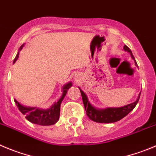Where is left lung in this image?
<instances>
[{"mask_svg":"<svg viewBox=\"0 0 156 156\" xmlns=\"http://www.w3.org/2000/svg\"><path fill=\"white\" fill-rule=\"evenodd\" d=\"M123 50L124 51L128 52L129 53L132 59L134 60L135 65L136 66H138L137 63H136V60H135V57L133 55L131 50L126 45L124 46ZM78 88L80 90L84 108H85L87 116L89 117L90 119L93 120V121L96 122H99V123H112V122H117L119 120L122 119V118H124L126 115H128L136 107V104L139 102V99L141 94V93H139L137 99H136L134 103L126 105L124 106H121V107H107L105 108V109H98V108L94 107L90 103L87 94L81 90L80 87H78Z\"/></svg>","mask_w":156,"mask_h":156,"instance_id":"left-lung-1","label":"left lung"}]
</instances>
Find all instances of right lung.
Returning a JSON list of instances; mask_svg holds the SVG:
<instances>
[{"mask_svg": "<svg viewBox=\"0 0 156 156\" xmlns=\"http://www.w3.org/2000/svg\"><path fill=\"white\" fill-rule=\"evenodd\" d=\"M24 44L21 46L19 48L18 53H17V56H16L15 59L14 60V63L17 60L19 57V53H20V50L23 49ZM73 83L71 82L67 83L65 84L62 88V91H63V94H62L61 97L58 99V101L55 102L51 107L47 109H40V108L37 107H29V106H25L20 104L18 101H17L14 99V102H15L16 105H17V108L19 110L26 115V119L30 121L32 123L37 124V125L40 126H51L55 124L60 119V104H61L62 101H63V98L66 96V93H67L68 90L72 87Z\"/></svg>", "mask_w": 156, "mask_h": 156, "instance_id": "1", "label": "right lung"}]
</instances>
